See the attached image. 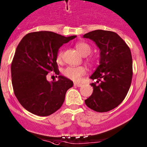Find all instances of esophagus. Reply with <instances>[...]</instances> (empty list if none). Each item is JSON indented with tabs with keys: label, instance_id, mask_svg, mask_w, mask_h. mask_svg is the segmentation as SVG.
<instances>
[{
	"label": "esophagus",
	"instance_id": "obj_1",
	"mask_svg": "<svg viewBox=\"0 0 147 147\" xmlns=\"http://www.w3.org/2000/svg\"><path fill=\"white\" fill-rule=\"evenodd\" d=\"M82 83H78V82H75L74 83V86H77V87H80V86H82Z\"/></svg>",
	"mask_w": 147,
	"mask_h": 147
}]
</instances>
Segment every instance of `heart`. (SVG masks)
<instances>
[{"instance_id":"obj_1","label":"heart","mask_w":147,"mask_h":147,"mask_svg":"<svg viewBox=\"0 0 147 147\" xmlns=\"http://www.w3.org/2000/svg\"><path fill=\"white\" fill-rule=\"evenodd\" d=\"M76 49L81 53L83 56L86 57L91 51V48L88 43L84 42H78L76 44ZM62 60V51H60L57 53V61L58 63H60ZM86 72V69L83 67H68L64 70L63 73L68 78L72 80H78L82 75H84Z\"/></svg>"}]
</instances>
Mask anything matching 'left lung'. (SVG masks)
<instances>
[{
    "instance_id": "obj_1",
    "label": "left lung",
    "mask_w": 147,
    "mask_h": 147,
    "mask_svg": "<svg viewBox=\"0 0 147 147\" xmlns=\"http://www.w3.org/2000/svg\"><path fill=\"white\" fill-rule=\"evenodd\" d=\"M94 41L100 50L99 65L90 79L93 94L85 103L90 109L98 112L110 111L124 100L131 84L132 56L125 42L114 32L97 30L83 35Z\"/></svg>"
}]
</instances>
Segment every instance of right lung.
<instances>
[{"mask_svg": "<svg viewBox=\"0 0 147 147\" xmlns=\"http://www.w3.org/2000/svg\"><path fill=\"white\" fill-rule=\"evenodd\" d=\"M76 37L40 31L27 34L20 42L11 67V82L16 98L27 111L49 116L62 106L73 82L59 75L57 56L63 44ZM50 71L59 75L57 82L47 81Z\"/></svg>", "mask_w": 147, "mask_h": 147, "instance_id": "obj_1", "label": "right lung"}]
</instances>
